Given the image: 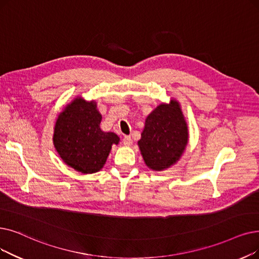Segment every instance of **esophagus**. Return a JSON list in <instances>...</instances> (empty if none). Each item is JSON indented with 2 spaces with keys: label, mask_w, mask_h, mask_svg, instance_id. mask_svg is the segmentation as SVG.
<instances>
[{
  "label": "esophagus",
  "mask_w": 259,
  "mask_h": 259,
  "mask_svg": "<svg viewBox=\"0 0 259 259\" xmlns=\"http://www.w3.org/2000/svg\"><path fill=\"white\" fill-rule=\"evenodd\" d=\"M122 143H123V145L127 146V147H129V146L132 145V139H131V137L126 136L125 138L122 139Z\"/></svg>",
  "instance_id": "34e87169"
}]
</instances>
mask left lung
Masks as SVG:
<instances>
[{"label": "left lung", "instance_id": "obj_1", "mask_svg": "<svg viewBox=\"0 0 259 259\" xmlns=\"http://www.w3.org/2000/svg\"><path fill=\"white\" fill-rule=\"evenodd\" d=\"M138 142L144 162L149 169L163 171L175 165L188 143V127L181 105L171 98L162 103L146 117Z\"/></svg>", "mask_w": 259, "mask_h": 259}]
</instances>
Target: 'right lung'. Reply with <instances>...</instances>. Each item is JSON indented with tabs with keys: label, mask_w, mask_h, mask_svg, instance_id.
Wrapping results in <instances>:
<instances>
[{
	"label": "right lung",
	"mask_w": 259,
	"mask_h": 259,
	"mask_svg": "<svg viewBox=\"0 0 259 259\" xmlns=\"http://www.w3.org/2000/svg\"><path fill=\"white\" fill-rule=\"evenodd\" d=\"M102 118L95 100L88 102L77 96L56 119L55 149L62 161L78 172L99 171L107 162L112 146L119 143L117 134L100 129Z\"/></svg>",
	"instance_id": "1"
}]
</instances>
